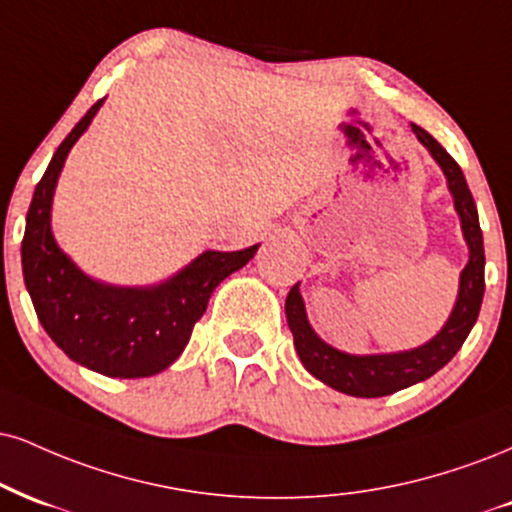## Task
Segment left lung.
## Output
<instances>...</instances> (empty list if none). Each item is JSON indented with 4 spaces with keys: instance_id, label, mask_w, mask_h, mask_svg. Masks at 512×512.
Listing matches in <instances>:
<instances>
[{
    "instance_id": "left-lung-1",
    "label": "left lung",
    "mask_w": 512,
    "mask_h": 512,
    "mask_svg": "<svg viewBox=\"0 0 512 512\" xmlns=\"http://www.w3.org/2000/svg\"><path fill=\"white\" fill-rule=\"evenodd\" d=\"M412 133L427 147L429 155L434 157V162L441 166L443 176H446L455 212H458L460 226H463L467 250H470V260H467L465 269L460 272L458 300H455L451 317L446 319L443 329L424 346L403 350V353L350 355L329 346V343H324L315 334V329L307 322L305 303L298 283H295L286 298V319L288 326H291L295 350H298L303 367L312 377L331 386V389L355 398L389 396V393L408 389L417 381L429 379L432 374L439 372L443 365L453 360V355L465 343L467 334H470L474 322H477L479 307H482L484 298V238L482 229H479L477 207H474L463 169L424 128L412 123Z\"/></svg>"
}]
</instances>
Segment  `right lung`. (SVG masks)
I'll list each match as a JSON object with an SVG mask.
<instances>
[{
	"label": "right lung",
	"instance_id": "1",
	"mask_svg": "<svg viewBox=\"0 0 512 512\" xmlns=\"http://www.w3.org/2000/svg\"><path fill=\"white\" fill-rule=\"evenodd\" d=\"M102 102L73 126L35 186L21 243L23 281L40 324L73 362L104 377L140 379L178 360L214 288L245 267L260 245L207 250L157 286H112L78 269L52 236V197L71 147L88 131Z\"/></svg>",
	"mask_w": 512,
	"mask_h": 512
}]
</instances>
